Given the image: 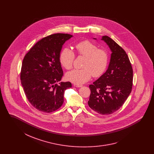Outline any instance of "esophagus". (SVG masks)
I'll list each match as a JSON object with an SVG mask.
<instances>
[{"label": "esophagus", "instance_id": "34e87169", "mask_svg": "<svg viewBox=\"0 0 154 154\" xmlns=\"http://www.w3.org/2000/svg\"><path fill=\"white\" fill-rule=\"evenodd\" d=\"M74 87H82V85H77V84H74L73 85Z\"/></svg>", "mask_w": 154, "mask_h": 154}]
</instances>
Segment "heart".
I'll use <instances>...</instances> for the list:
<instances>
[{"instance_id":"b5f03b06","label":"heart","mask_w":154,"mask_h":154,"mask_svg":"<svg viewBox=\"0 0 154 154\" xmlns=\"http://www.w3.org/2000/svg\"><path fill=\"white\" fill-rule=\"evenodd\" d=\"M76 52L79 56L85 57L83 69H74L66 74L67 80L77 85L84 84L94 77H99L106 72L109 63V55L104 48H99L97 45L85 40L75 45ZM75 55L69 48H64L60 53V63L67 70L72 68Z\"/></svg>"}]
</instances>
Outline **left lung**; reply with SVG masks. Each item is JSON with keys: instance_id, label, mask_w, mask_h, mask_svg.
I'll return each instance as SVG.
<instances>
[{"instance_id": "left-lung-1", "label": "left lung", "mask_w": 154, "mask_h": 154, "mask_svg": "<svg viewBox=\"0 0 154 154\" xmlns=\"http://www.w3.org/2000/svg\"><path fill=\"white\" fill-rule=\"evenodd\" d=\"M102 40L112 52L105 73L89 85V107L100 115H109L119 109L130 95L133 85V69L124 50L107 36Z\"/></svg>"}]
</instances>
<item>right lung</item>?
<instances>
[{"label":"right lung","instance_id":"right-lung-1","mask_svg":"<svg viewBox=\"0 0 154 154\" xmlns=\"http://www.w3.org/2000/svg\"><path fill=\"white\" fill-rule=\"evenodd\" d=\"M73 36L55 33L45 37L28 52L22 61L20 79L25 94L37 110L50 113L58 110L64 101L70 82L60 81L63 70L59 60L63 44Z\"/></svg>","mask_w":154,"mask_h":154}]
</instances>
